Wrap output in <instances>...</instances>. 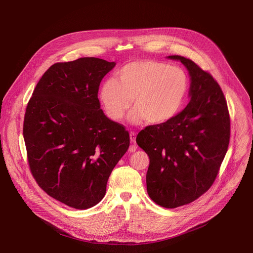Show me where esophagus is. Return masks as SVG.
I'll use <instances>...</instances> for the list:
<instances>
[{
	"label": "esophagus",
	"instance_id": "34e87169",
	"mask_svg": "<svg viewBox=\"0 0 253 253\" xmlns=\"http://www.w3.org/2000/svg\"><path fill=\"white\" fill-rule=\"evenodd\" d=\"M130 140H131V142H132V144L133 145L131 146V148H130V151H135L136 150V145H135V142H136V133L135 132H130Z\"/></svg>",
	"mask_w": 253,
	"mask_h": 253
}]
</instances>
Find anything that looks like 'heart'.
Listing matches in <instances>:
<instances>
[{
	"label": "heart",
	"mask_w": 253,
	"mask_h": 253,
	"mask_svg": "<svg viewBox=\"0 0 253 253\" xmlns=\"http://www.w3.org/2000/svg\"><path fill=\"white\" fill-rule=\"evenodd\" d=\"M188 90V78L178 67L157 61H139L125 65L118 81L107 79L100 90V100L107 116L121 120L132 104L131 122L163 124L180 110Z\"/></svg>",
	"instance_id": "1"
}]
</instances>
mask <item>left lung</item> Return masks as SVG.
<instances>
[{"label":"left lung","instance_id":"8db88e82","mask_svg":"<svg viewBox=\"0 0 253 253\" xmlns=\"http://www.w3.org/2000/svg\"><path fill=\"white\" fill-rule=\"evenodd\" d=\"M190 75V102L169 121L141 130L136 142L149 156L147 192L158 205L193 202L215 181L227 152L230 117L224 94L207 71L182 56Z\"/></svg>","mask_w":253,"mask_h":253}]
</instances>
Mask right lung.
I'll return each mask as SVG.
<instances>
[{"label": "right lung", "mask_w": 253, "mask_h": 253, "mask_svg": "<svg viewBox=\"0 0 253 253\" xmlns=\"http://www.w3.org/2000/svg\"><path fill=\"white\" fill-rule=\"evenodd\" d=\"M114 66L94 57L56 63L26 108L31 173L48 195L76 209L103 199L108 178L129 148L128 131L104 114L98 99L100 83Z\"/></svg>", "instance_id": "obj_1"}]
</instances>
